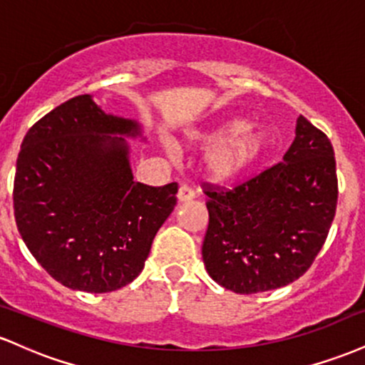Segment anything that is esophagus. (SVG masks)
Segmentation results:
<instances>
[{
    "label": "esophagus",
    "instance_id": "1",
    "mask_svg": "<svg viewBox=\"0 0 365 365\" xmlns=\"http://www.w3.org/2000/svg\"><path fill=\"white\" fill-rule=\"evenodd\" d=\"M178 202H190L192 199H195V192L192 190L190 187L182 185L178 188V194H177Z\"/></svg>",
    "mask_w": 365,
    "mask_h": 365
}]
</instances>
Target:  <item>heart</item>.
<instances>
[{
    "label": "heart",
    "mask_w": 365,
    "mask_h": 365,
    "mask_svg": "<svg viewBox=\"0 0 365 365\" xmlns=\"http://www.w3.org/2000/svg\"><path fill=\"white\" fill-rule=\"evenodd\" d=\"M185 142L194 148L215 145L206 156L207 175L215 182L240 178L262 161L271 149V135L266 128L255 127L240 115L195 128L185 133Z\"/></svg>",
    "instance_id": "heart-1"
}]
</instances>
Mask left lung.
Returning a JSON list of instances; mask_svg holds the SVG:
<instances>
[{
    "instance_id": "1",
    "label": "left lung",
    "mask_w": 365,
    "mask_h": 365,
    "mask_svg": "<svg viewBox=\"0 0 365 365\" xmlns=\"http://www.w3.org/2000/svg\"><path fill=\"white\" fill-rule=\"evenodd\" d=\"M206 195L202 259L209 276L245 295L284 287L311 267L333 223V145L300 115L282 163L233 190L209 187Z\"/></svg>"
}]
</instances>
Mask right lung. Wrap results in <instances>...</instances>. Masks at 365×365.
Instances as JSON below:
<instances>
[{"instance_id":"1","label":"right lung","mask_w":365,"mask_h":365,"mask_svg":"<svg viewBox=\"0 0 365 365\" xmlns=\"http://www.w3.org/2000/svg\"><path fill=\"white\" fill-rule=\"evenodd\" d=\"M127 139L148 140L140 121L83 94L32 125L20 145L16 228L36 261L72 290L132 283L177 204V183L133 182Z\"/></svg>"}]
</instances>
